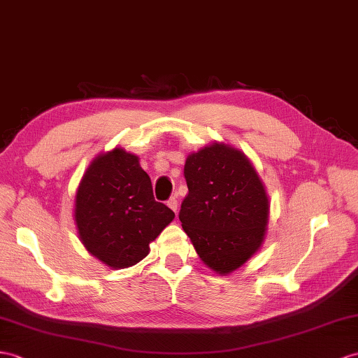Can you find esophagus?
I'll return each mask as SVG.
<instances>
[{"label": "esophagus", "mask_w": 358, "mask_h": 358, "mask_svg": "<svg viewBox=\"0 0 358 358\" xmlns=\"http://www.w3.org/2000/svg\"><path fill=\"white\" fill-rule=\"evenodd\" d=\"M167 205H169V208H170V209H173L174 213H178V206H179V203H178V197H176V196L170 197V199H169V202H167Z\"/></svg>", "instance_id": "esophagus-1"}]
</instances>
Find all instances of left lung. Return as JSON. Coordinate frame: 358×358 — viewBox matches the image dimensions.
<instances>
[{
	"label": "left lung",
	"instance_id": "1",
	"mask_svg": "<svg viewBox=\"0 0 358 358\" xmlns=\"http://www.w3.org/2000/svg\"><path fill=\"white\" fill-rule=\"evenodd\" d=\"M188 196L179 220L199 258L219 275H229L264 243L270 202L248 156L215 141L187 156Z\"/></svg>",
	"mask_w": 358,
	"mask_h": 358
}]
</instances>
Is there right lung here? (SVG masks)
Masks as SVG:
<instances>
[{
  "instance_id": "1",
  "label": "right lung",
  "mask_w": 358,
  "mask_h": 358,
  "mask_svg": "<svg viewBox=\"0 0 358 358\" xmlns=\"http://www.w3.org/2000/svg\"><path fill=\"white\" fill-rule=\"evenodd\" d=\"M174 213L156 202L152 180L134 153L115 147L95 156L74 197V223L85 249L110 268L135 266Z\"/></svg>"
}]
</instances>
